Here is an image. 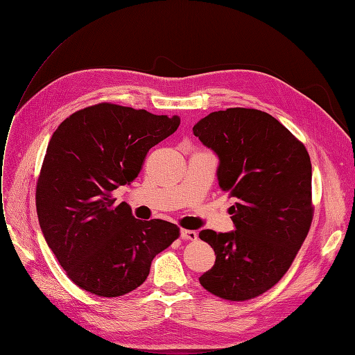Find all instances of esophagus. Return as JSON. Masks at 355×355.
Masks as SVG:
<instances>
[{
    "label": "esophagus",
    "instance_id": "esophagus-1",
    "mask_svg": "<svg viewBox=\"0 0 355 355\" xmlns=\"http://www.w3.org/2000/svg\"><path fill=\"white\" fill-rule=\"evenodd\" d=\"M180 239L185 241H194L198 239V234L191 230H180Z\"/></svg>",
    "mask_w": 355,
    "mask_h": 355
}]
</instances>
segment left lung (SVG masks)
Masks as SVG:
<instances>
[{
  "label": "left lung",
  "instance_id": "obj_1",
  "mask_svg": "<svg viewBox=\"0 0 355 355\" xmlns=\"http://www.w3.org/2000/svg\"><path fill=\"white\" fill-rule=\"evenodd\" d=\"M192 132L218 155L219 187L237 201L230 207L235 231L200 232L216 254L200 284L222 299L256 297L282 280L313 222L308 151L257 110L211 112Z\"/></svg>",
  "mask_w": 355,
  "mask_h": 355
}]
</instances>
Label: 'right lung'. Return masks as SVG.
<instances>
[{"label":"right lung","instance_id":"add662e5","mask_svg":"<svg viewBox=\"0 0 355 355\" xmlns=\"http://www.w3.org/2000/svg\"><path fill=\"white\" fill-rule=\"evenodd\" d=\"M180 118L99 103L69 115L53 133L37 182L44 239L78 287L123 296L141 286L154 257L179 237L175 223L141 220L112 191L133 182L149 149Z\"/></svg>","mask_w":355,"mask_h":355}]
</instances>
